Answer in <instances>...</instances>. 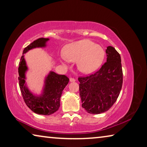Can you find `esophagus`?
<instances>
[{"label": "esophagus", "instance_id": "1", "mask_svg": "<svg viewBox=\"0 0 147 147\" xmlns=\"http://www.w3.org/2000/svg\"><path fill=\"white\" fill-rule=\"evenodd\" d=\"M70 82H75L76 81V80L74 79V78H70Z\"/></svg>", "mask_w": 147, "mask_h": 147}]
</instances>
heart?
I'll list each match as a JSON object with an SVG mask.
<instances>
[{"label": "heart", "instance_id": "b5f03b06", "mask_svg": "<svg viewBox=\"0 0 147 147\" xmlns=\"http://www.w3.org/2000/svg\"><path fill=\"white\" fill-rule=\"evenodd\" d=\"M63 55L67 60L77 62L80 71L84 73H90L101 65L105 56L104 48L90 40L74 41L65 47ZM62 63L67 65L66 60L61 59Z\"/></svg>", "mask_w": 147, "mask_h": 147}]
</instances>
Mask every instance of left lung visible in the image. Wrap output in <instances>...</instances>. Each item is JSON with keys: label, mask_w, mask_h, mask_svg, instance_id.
Returning a JSON list of instances; mask_svg holds the SVG:
<instances>
[{"label": "left lung", "mask_w": 147, "mask_h": 147, "mask_svg": "<svg viewBox=\"0 0 147 147\" xmlns=\"http://www.w3.org/2000/svg\"><path fill=\"white\" fill-rule=\"evenodd\" d=\"M106 53V62L98 71L78 78L82 106L91 114L108 111L117 99L123 85L120 54L111 46L107 47Z\"/></svg>", "instance_id": "1"}]
</instances>
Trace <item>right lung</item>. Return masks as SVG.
Listing matches in <instances>:
<instances>
[{
    "label": "right lung",
    "instance_id": "add662e5",
    "mask_svg": "<svg viewBox=\"0 0 147 147\" xmlns=\"http://www.w3.org/2000/svg\"><path fill=\"white\" fill-rule=\"evenodd\" d=\"M49 40V38H39L24 48L18 69L19 84L24 101L32 111L44 115H51L58 110L62 91L68 84L69 79L65 75L50 71L45 78L43 89L41 94L36 95L32 93L26 84V72L28 71V67L24 54L33 49L45 47Z\"/></svg>",
    "mask_w": 147,
    "mask_h": 147
}]
</instances>
